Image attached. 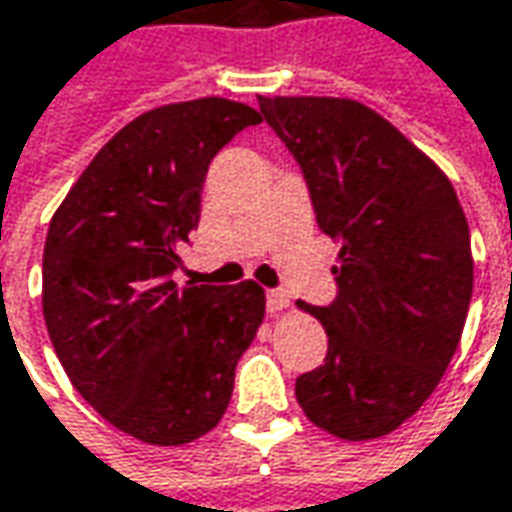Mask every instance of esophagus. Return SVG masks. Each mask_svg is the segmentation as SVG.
I'll list each match as a JSON object with an SVG mask.
<instances>
[{
    "instance_id": "esophagus-1",
    "label": "esophagus",
    "mask_w": 512,
    "mask_h": 512,
    "mask_svg": "<svg viewBox=\"0 0 512 512\" xmlns=\"http://www.w3.org/2000/svg\"><path fill=\"white\" fill-rule=\"evenodd\" d=\"M286 306H289V294L286 291H266V309H269V314H277V311H283Z\"/></svg>"
}]
</instances>
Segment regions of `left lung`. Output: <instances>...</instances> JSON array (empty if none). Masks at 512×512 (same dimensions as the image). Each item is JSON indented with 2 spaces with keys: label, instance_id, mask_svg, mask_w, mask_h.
<instances>
[{
  "label": "left lung",
  "instance_id": "8db88e82",
  "mask_svg": "<svg viewBox=\"0 0 512 512\" xmlns=\"http://www.w3.org/2000/svg\"><path fill=\"white\" fill-rule=\"evenodd\" d=\"M303 169L317 226L340 249L337 297L297 303L328 334L294 394L323 431L365 442L431 397L473 294L470 229L448 175L391 121L351 98H257Z\"/></svg>",
  "mask_w": 512,
  "mask_h": 512
}]
</instances>
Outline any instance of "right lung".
<instances>
[{
	"label": "right lung",
	"mask_w": 512,
	"mask_h": 512,
	"mask_svg": "<svg viewBox=\"0 0 512 512\" xmlns=\"http://www.w3.org/2000/svg\"><path fill=\"white\" fill-rule=\"evenodd\" d=\"M260 121L229 98L138 115L98 150L47 229L42 309L56 357L98 414L147 445H186L221 422L263 323L252 280H172L212 158Z\"/></svg>",
	"instance_id": "right-lung-1"
}]
</instances>
